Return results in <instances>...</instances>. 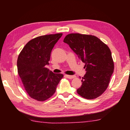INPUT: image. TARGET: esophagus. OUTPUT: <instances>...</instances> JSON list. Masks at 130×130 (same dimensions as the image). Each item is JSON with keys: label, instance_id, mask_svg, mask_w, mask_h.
Listing matches in <instances>:
<instances>
[{"label": "esophagus", "instance_id": "esophagus-1", "mask_svg": "<svg viewBox=\"0 0 130 130\" xmlns=\"http://www.w3.org/2000/svg\"><path fill=\"white\" fill-rule=\"evenodd\" d=\"M65 76L67 77V78H69V79H72V78H73L74 77H75V76H72V75H65Z\"/></svg>", "mask_w": 130, "mask_h": 130}]
</instances>
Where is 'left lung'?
Masks as SVG:
<instances>
[{"instance_id": "8db88e82", "label": "left lung", "mask_w": 130, "mask_h": 130, "mask_svg": "<svg viewBox=\"0 0 130 130\" xmlns=\"http://www.w3.org/2000/svg\"><path fill=\"white\" fill-rule=\"evenodd\" d=\"M79 59L85 63L86 73L77 89L81 96L93 99L104 93L114 69L111 50L98 37L78 33L67 35L63 39Z\"/></svg>"}]
</instances>
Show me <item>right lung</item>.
<instances>
[{
	"label": "right lung",
	"mask_w": 130,
	"mask_h": 130,
	"mask_svg": "<svg viewBox=\"0 0 130 130\" xmlns=\"http://www.w3.org/2000/svg\"><path fill=\"white\" fill-rule=\"evenodd\" d=\"M62 34L45 35L31 39L25 46L17 61L19 76L31 98L45 101L53 94L62 74H55L46 68L50 54Z\"/></svg>",
	"instance_id": "1"
}]
</instances>
